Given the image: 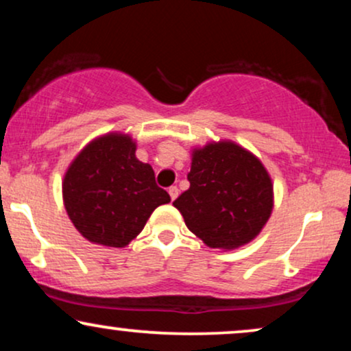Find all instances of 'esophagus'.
<instances>
[{
    "label": "esophagus",
    "instance_id": "34e87169",
    "mask_svg": "<svg viewBox=\"0 0 351 351\" xmlns=\"http://www.w3.org/2000/svg\"><path fill=\"white\" fill-rule=\"evenodd\" d=\"M168 195H170L171 201H175L176 198H178V188H176V186H170V188H168Z\"/></svg>",
    "mask_w": 351,
    "mask_h": 351
}]
</instances>
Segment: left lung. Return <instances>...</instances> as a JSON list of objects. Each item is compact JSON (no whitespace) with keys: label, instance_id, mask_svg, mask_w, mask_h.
Wrapping results in <instances>:
<instances>
[{"label":"left lung","instance_id":"8db88e82","mask_svg":"<svg viewBox=\"0 0 351 351\" xmlns=\"http://www.w3.org/2000/svg\"><path fill=\"white\" fill-rule=\"evenodd\" d=\"M188 181L173 206L208 247L231 251L251 243L271 217V176L256 155L234 142L195 148Z\"/></svg>","mask_w":351,"mask_h":351}]
</instances>
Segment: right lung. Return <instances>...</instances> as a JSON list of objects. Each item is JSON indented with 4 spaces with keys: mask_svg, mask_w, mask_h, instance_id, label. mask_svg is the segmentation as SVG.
<instances>
[{
    "mask_svg": "<svg viewBox=\"0 0 351 351\" xmlns=\"http://www.w3.org/2000/svg\"><path fill=\"white\" fill-rule=\"evenodd\" d=\"M135 150L130 135H102L80 150L64 175V206L90 243L125 247L160 204L170 203V195L156 186L153 168Z\"/></svg>",
    "mask_w": 351,
    "mask_h": 351,
    "instance_id": "obj_1",
    "label": "right lung"
}]
</instances>
